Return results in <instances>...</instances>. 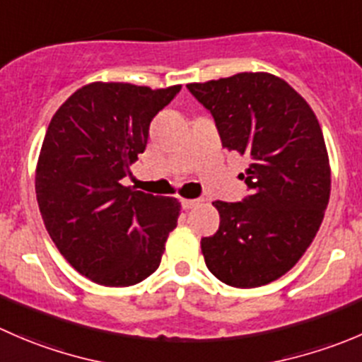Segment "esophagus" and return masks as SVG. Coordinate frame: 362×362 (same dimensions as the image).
<instances>
[{
	"label": "esophagus",
	"instance_id": "obj_1",
	"mask_svg": "<svg viewBox=\"0 0 362 362\" xmlns=\"http://www.w3.org/2000/svg\"><path fill=\"white\" fill-rule=\"evenodd\" d=\"M180 203L185 210H189V209H192V206L198 205V199H180Z\"/></svg>",
	"mask_w": 362,
	"mask_h": 362
}]
</instances>
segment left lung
<instances>
[{"instance_id": "obj_1", "label": "left lung", "mask_w": 362, "mask_h": 362, "mask_svg": "<svg viewBox=\"0 0 362 362\" xmlns=\"http://www.w3.org/2000/svg\"><path fill=\"white\" fill-rule=\"evenodd\" d=\"M187 90L214 117L223 146L249 157L238 175L249 194L214 202L219 230L202 238L209 270L235 288H256L288 272L313 242L331 194L320 124L286 81L242 72Z\"/></svg>"}]
</instances>
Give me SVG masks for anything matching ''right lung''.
Segmentation results:
<instances>
[{
    "label": "right lung",
    "instance_id": "1",
    "mask_svg": "<svg viewBox=\"0 0 362 362\" xmlns=\"http://www.w3.org/2000/svg\"><path fill=\"white\" fill-rule=\"evenodd\" d=\"M182 86L129 83L79 88L52 117L35 177L45 230L66 262L104 286L153 274L180 203L122 185L145 152L150 122Z\"/></svg>",
    "mask_w": 362,
    "mask_h": 362
}]
</instances>
